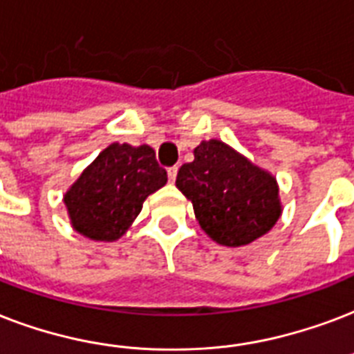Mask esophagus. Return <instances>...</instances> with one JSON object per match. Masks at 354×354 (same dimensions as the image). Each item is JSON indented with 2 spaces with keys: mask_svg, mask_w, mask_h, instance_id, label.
<instances>
[{
  "mask_svg": "<svg viewBox=\"0 0 354 354\" xmlns=\"http://www.w3.org/2000/svg\"><path fill=\"white\" fill-rule=\"evenodd\" d=\"M167 174H169V182H174L178 174V167H171V169L167 171Z\"/></svg>",
  "mask_w": 354,
  "mask_h": 354,
  "instance_id": "34e87169",
  "label": "esophagus"
}]
</instances>
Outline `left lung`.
Segmentation results:
<instances>
[{
	"label": "left lung",
	"instance_id": "obj_1",
	"mask_svg": "<svg viewBox=\"0 0 354 354\" xmlns=\"http://www.w3.org/2000/svg\"><path fill=\"white\" fill-rule=\"evenodd\" d=\"M183 163L176 187L193 202L198 225L225 247L249 245L280 217L279 185L223 141H202Z\"/></svg>",
	"mask_w": 354,
	"mask_h": 354
}]
</instances>
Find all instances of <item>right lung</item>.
<instances>
[{"instance_id":"right-lung-1","label":"right lung","mask_w":354,"mask_h":354,"mask_svg":"<svg viewBox=\"0 0 354 354\" xmlns=\"http://www.w3.org/2000/svg\"><path fill=\"white\" fill-rule=\"evenodd\" d=\"M167 183V171L152 148L113 142L64 195L75 230L91 239L111 241L139 215L142 202Z\"/></svg>"}]
</instances>
